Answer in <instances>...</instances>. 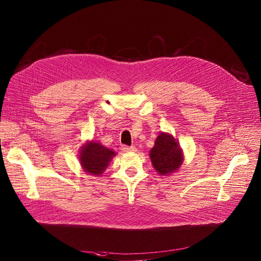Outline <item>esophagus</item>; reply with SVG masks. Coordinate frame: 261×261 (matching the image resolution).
Segmentation results:
<instances>
[{
	"label": "esophagus",
	"instance_id": "esophagus-1",
	"mask_svg": "<svg viewBox=\"0 0 261 261\" xmlns=\"http://www.w3.org/2000/svg\"><path fill=\"white\" fill-rule=\"evenodd\" d=\"M121 149L124 152H129V151H136V147L135 146H127V145H122Z\"/></svg>",
	"mask_w": 261,
	"mask_h": 261
}]
</instances>
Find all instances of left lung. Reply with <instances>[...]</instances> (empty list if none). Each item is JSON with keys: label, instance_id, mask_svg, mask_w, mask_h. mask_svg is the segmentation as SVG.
Returning <instances> with one entry per match:
<instances>
[{"label": "left lung", "instance_id": "8db88e82", "mask_svg": "<svg viewBox=\"0 0 261 261\" xmlns=\"http://www.w3.org/2000/svg\"><path fill=\"white\" fill-rule=\"evenodd\" d=\"M149 156L159 175L173 173L180 167L184 161V153L180 146L173 136L168 133H160L157 136Z\"/></svg>", "mask_w": 261, "mask_h": 261}]
</instances>
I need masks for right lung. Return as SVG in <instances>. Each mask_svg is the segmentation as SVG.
Returning <instances> with one entry per match:
<instances>
[{"label":"right lung","mask_w":261,"mask_h":261,"mask_svg":"<svg viewBox=\"0 0 261 261\" xmlns=\"http://www.w3.org/2000/svg\"><path fill=\"white\" fill-rule=\"evenodd\" d=\"M115 155L116 152L112 149L105 147L99 142L91 141L82 146L80 151V162L88 174L101 176L111 159Z\"/></svg>","instance_id":"add662e5"}]
</instances>
